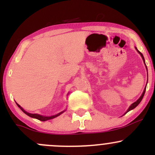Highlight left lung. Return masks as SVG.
<instances>
[{
	"label": "left lung",
	"mask_w": 155,
	"mask_h": 155,
	"mask_svg": "<svg viewBox=\"0 0 155 155\" xmlns=\"http://www.w3.org/2000/svg\"><path fill=\"white\" fill-rule=\"evenodd\" d=\"M136 49L137 50V48H136ZM137 51H138L139 53H140V55H141V57L143 58V61H144V63H145V59H144V57H143V54H142L141 52H140V51H138V50H137ZM146 69H147V68H146ZM147 71H148V70H147ZM145 89H146V87H145V89H144V91H143V94H142V95H141V97H140V98H139L138 100H137V101H136V102H134V104H131L130 106V107L128 108V109L127 110V112H126V113L127 112H129V111H130V110H132V109H134V108H136L137 107V106L139 105V104H140V103L141 102V101L142 100H143V96H144V94H145ZM125 113V114H126Z\"/></svg>",
	"instance_id": "left-lung-1"
}]
</instances>
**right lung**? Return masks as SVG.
I'll return each mask as SVG.
<instances>
[{
	"instance_id": "add662e5",
	"label": "right lung",
	"mask_w": 155,
	"mask_h": 155,
	"mask_svg": "<svg viewBox=\"0 0 155 155\" xmlns=\"http://www.w3.org/2000/svg\"><path fill=\"white\" fill-rule=\"evenodd\" d=\"M17 104V106H18V107H19L20 109H21V110L22 111V112H24V113H25L26 115H28V116H30V117H31V118H36V119L40 120V121H47V120L52 119V118H56V117L59 116V115H60L61 114H62V113H63L64 112V111H62V112H59V113H58V114H57V115H51V116H43V115H39V114H32V113H29V112H26L25 110H24V109H23V108L20 107V106L18 105V104Z\"/></svg>"
}]
</instances>
